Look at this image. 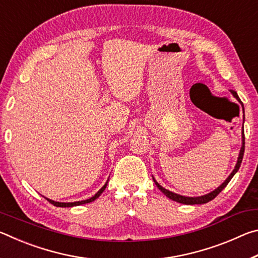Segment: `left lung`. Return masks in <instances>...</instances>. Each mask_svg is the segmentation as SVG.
I'll return each instance as SVG.
<instances>
[{"mask_svg": "<svg viewBox=\"0 0 258 258\" xmlns=\"http://www.w3.org/2000/svg\"><path fill=\"white\" fill-rule=\"evenodd\" d=\"M230 92L232 93L233 97H234L235 99H237L240 103H241V106H242V108H243V104H242V102H241V100L239 99L237 92H235V91H233V90H231ZM243 121H244V110H243ZM241 135H242L241 149H240L239 156H238V160H237V164H235L233 171L231 172L230 175H229L228 177H226V180H225L223 183H222V184H221L220 186L216 187V189L213 190L212 192H209V194L204 195V196H199V197H185V196H181V195H178V194H175V192H172V191H169V190H167V189H165V187L161 186V185L159 184V183L155 180V177L152 176V178H154L155 184H156L157 186H158V189H159L161 192H163V194L166 196V197L169 198V199H172V200H174V202H176V203L185 204V205H202V204H206V203H208V202H211V200H213L214 198H215L216 196H217L218 194H220V192H221L222 190H223L226 185H228V183L231 181V178H232V177L234 176V174L239 171V167H240V165H241L242 157H243V152H244L243 125H242V132H241Z\"/></svg>", "mask_w": 258, "mask_h": 258, "instance_id": "obj_1", "label": "left lung"}]
</instances>
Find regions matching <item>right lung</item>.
I'll return each instance as SVG.
<instances>
[{
	"label": "right lung",
	"instance_id": "obj_1",
	"mask_svg": "<svg viewBox=\"0 0 258 258\" xmlns=\"http://www.w3.org/2000/svg\"><path fill=\"white\" fill-rule=\"evenodd\" d=\"M108 181L109 180H107V182H106V184H104L101 189H100L97 194H95L93 197H91L90 199H86V200H82V202H75V203H59V202H54V200H51V199H49V198H45L47 202L49 203H51L52 205H54V206H56V207H74V206H80V205H84V204H89V203H92V202H94L95 199L97 198H99L100 197V195L102 194V192L104 191V189H106L107 187V184H108Z\"/></svg>",
	"mask_w": 258,
	"mask_h": 258
}]
</instances>
